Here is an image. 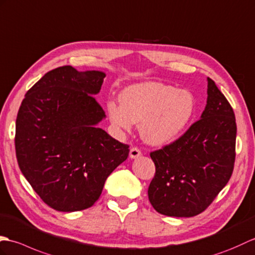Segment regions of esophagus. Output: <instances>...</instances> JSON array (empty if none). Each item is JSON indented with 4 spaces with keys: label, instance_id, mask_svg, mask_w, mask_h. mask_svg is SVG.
Listing matches in <instances>:
<instances>
[{
    "label": "esophagus",
    "instance_id": "esophagus-1",
    "mask_svg": "<svg viewBox=\"0 0 255 255\" xmlns=\"http://www.w3.org/2000/svg\"><path fill=\"white\" fill-rule=\"evenodd\" d=\"M142 155V151L138 148V147H132L131 149H129V157L131 158H137Z\"/></svg>",
    "mask_w": 255,
    "mask_h": 255
}]
</instances>
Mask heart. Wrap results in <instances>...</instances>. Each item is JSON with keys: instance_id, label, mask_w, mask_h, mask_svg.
<instances>
[{"instance_id": "obj_1", "label": "heart", "mask_w": 255, "mask_h": 255, "mask_svg": "<svg viewBox=\"0 0 255 255\" xmlns=\"http://www.w3.org/2000/svg\"><path fill=\"white\" fill-rule=\"evenodd\" d=\"M193 95L158 82L135 84L123 89L120 104L110 100L107 112L112 126L129 132L140 123V134L147 143L166 145L184 132L193 118Z\"/></svg>"}]
</instances>
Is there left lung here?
Here are the masks:
<instances>
[{
    "mask_svg": "<svg viewBox=\"0 0 255 255\" xmlns=\"http://www.w3.org/2000/svg\"><path fill=\"white\" fill-rule=\"evenodd\" d=\"M207 105L179 138L150 151L156 172L148 199L158 213L192 217L204 212L228 183L236 160L233 107L207 78Z\"/></svg>",
    "mask_w": 255,
    "mask_h": 255,
    "instance_id": "1",
    "label": "left lung"
}]
</instances>
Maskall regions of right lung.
<instances>
[{"instance_id": "1", "label": "right lung", "mask_w": 255, "mask_h": 255, "mask_svg": "<svg viewBox=\"0 0 255 255\" xmlns=\"http://www.w3.org/2000/svg\"><path fill=\"white\" fill-rule=\"evenodd\" d=\"M105 73L65 65L46 73L28 90L16 119L20 171L48 206L59 212L92 207L129 146L96 124L105 111L94 95Z\"/></svg>"}]
</instances>
